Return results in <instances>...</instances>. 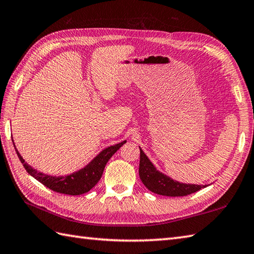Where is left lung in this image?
Returning a JSON list of instances; mask_svg holds the SVG:
<instances>
[{"label": "left lung", "instance_id": "left-lung-1", "mask_svg": "<svg viewBox=\"0 0 254 254\" xmlns=\"http://www.w3.org/2000/svg\"><path fill=\"white\" fill-rule=\"evenodd\" d=\"M139 152H141L138 168L139 178L149 191L166 196H186L207 187V185H190V183H181L171 179L169 176L157 170L141 147H139Z\"/></svg>", "mask_w": 254, "mask_h": 254}]
</instances>
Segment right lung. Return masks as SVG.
Masks as SVG:
<instances>
[{
	"label": "right lung",
	"mask_w": 254,
	"mask_h": 254,
	"mask_svg": "<svg viewBox=\"0 0 254 254\" xmlns=\"http://www.w3.org/2000/svg\"><path fill=\"white\" fill-rule=\"evenodd\" d=\"M124 143H127V141H123L121 143L115 144L112 146L102 149L93 160L89 161L82 169L75 171L73 174L65 176H51L44 174L41 171H38L37 169L32 168L30 165L27 164L25 159L21 157V155L19 154L13 142L19 160L25 167L26 171L31 177H34L36 180L42 183L45 187L49 188L50 190L62 194H68V195H80V194H84L91 190L100 180L108 160L112 157V155Z\"/></svg>",
	"instance_id": "obj_1"
}]
</instances>
